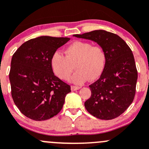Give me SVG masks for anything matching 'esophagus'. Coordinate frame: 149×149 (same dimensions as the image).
Returning a JSON list of instances; mask_svg holds the SVG:
<instances>
[{
	"label": "esophagus",
	"instance_id": "obj_1",
	"mask_svg": "<svg viewBox=\"0 0 149 149\" xmlns=\"http://www.w3.org/2000/svg\"><path fill=\"white\" fill-rule=\"evenodd\" d=\"M80 88H81L80 86H71L72 91H76V90H79L80 89Z\"/></svg>",
	"mask_w": 149,
	"mask_h": 149
}]
</instances>
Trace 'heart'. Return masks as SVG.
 <instances>
[{
	"label": "heart",
	"mask_w": 149,
	"mask_h": 149,
	"mask_svg": "<svg viewBox=\"0 0 149 149\" xmlns=\"http://www.w3.org/2000/svg\"><path fill=\"white\" fill-rule=\"evenodd\" d=\"M106 59V52L102 46L76 41L66 48L65 56L58 51L54 52L50 64L55 74L64 81L68 80L74 65L76 72L71 81L81 84L88 79L94 80L100 77L104 69Z\"/></svg>",
	"instance_id": "heart-1"
}]
</instances>
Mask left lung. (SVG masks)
Here are the masks:
<instances>
[{
	"mask_svg": "<svg viewBox=\"0 0 149 149\" xmlns=\"http://www.w3.org/2000/svg\"><path fill=\"white\" fill-rule=\"evenodd\" d=\"M73 36L95 42L107 55L101 76L89 85L91 95L84 103L86 109L99 119L118 118L131 104L136 94L138 71L132 50L121 37L104 30Z\"/></svg>",
	"mask_w": 149,
	"mask_h": 149,
	"instance_id": "left-lung-1",
	"label": "left lung"
}]
</instances>
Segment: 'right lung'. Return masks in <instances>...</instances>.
Segmentation results:
<instances>
[{
  "mask_svg": "<svg viewBox=\"0 0 149 149\" xmlns=\"http://www.w3.org/2000/svg\"><path fill=\"white\" fill-rule=\"evenodd\" d=\"M70 38L42 36L25 42L11 59V96L20 112L36 121L58 115L70 86L55 76L51 57Z\"/></svg>",
  "mask_w": 149,
  "mask_h": 149,
  "instance_id": "add662e5",
  "label": "right lung"
}]
</instances>
